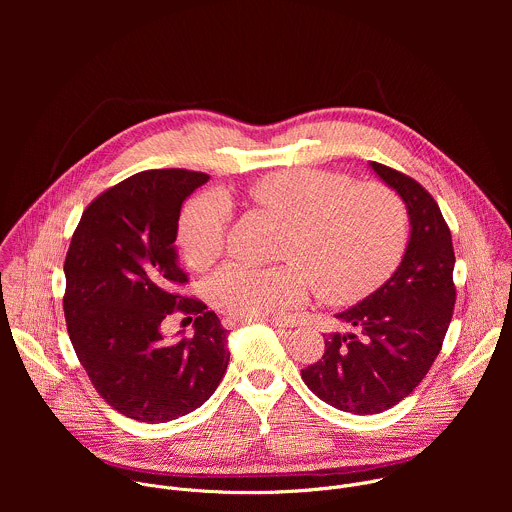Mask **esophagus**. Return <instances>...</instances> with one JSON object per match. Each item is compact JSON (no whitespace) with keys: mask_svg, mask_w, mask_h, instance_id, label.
<instances>
[{"mask_svg":"<svg viewBox=\"0 0 512 512\" xmlns=\"http://www.w3.org/2000/svg\"><path fill=\"white\" fill-rule=\"evenodd\" d=\"M243 324H247V320H241V318H235V316H225L223 318V326L227 328V330H233V328H239V326H243ZM267 324H271L273 328H283V324H277V322H273V320H269Z\"/></svg>","mask_w":512,"mask_h":512,"instance_id":"1","label":"esophagus"}]
</instances>
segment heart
<instances>
[{
	"label": "heart",
	"mask_w": 512,
	"mask_h": 512,
	"mask_svg": "<svg viewBox=\"0 0 512 512\" xmlns=\"http://www.w3.org/2000/svg\"><path fill=\"white\" fill-rule=\"evenodd\" d=\"M249 204L285 227L275 267L229 263L206 283L210 304L241 320H281L314 285L328 304H350L375 291L397 267L409 239L403 198L385 184H358L322 170L265 174L245 188ZM221 194L192 198L178 221V245L194 269L221 255L229 229Z\"/></svg>",
	"instance_id": "1"
}]
</instances>
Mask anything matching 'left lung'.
Masks as SVG:
<instances>
[{"label":"left lung","instance_id":"8db88e82","mask_svg":"<svg viewBox=\"0 0 512 512\" xmlns=\"http://www.w3.org/2000/svg\"><path fill=\"white\" fill-rule=\"evenodd\" d=\"M371 168L407 204L411 239L375 294L336 316L354 332L328 334L322 358L302 371L314 395L356 415L391 409L425 379L456 304V255L440 206L407 174L379 162Z\"/></svg>","mask_w":512,"mask_h":512}]
</instances>
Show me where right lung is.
Returning a JSON list of instances; mask_svg holds the SVG:
<instances>
[{"mask_svg":"<svg viewBox=\"0 0 512 512\" xmlns=\"http://www.w3.org/2000/svg\"><path fill=\"white\" fill-rule=\"evenodd\" d=\"M210 176L145 170L101 192L64 259L66 330L97 393L125 417L166 423L198 409L223 381L227 330L182 287L174 241L182 202ZM195 318V336L166 343L161 322Z\"/></svg>","mask_w":512,"mask_h":512,"instance_id":"obj_1","label":"right lung"}]
</instances>
